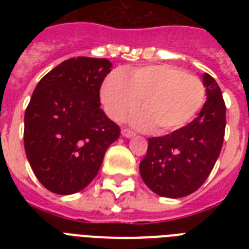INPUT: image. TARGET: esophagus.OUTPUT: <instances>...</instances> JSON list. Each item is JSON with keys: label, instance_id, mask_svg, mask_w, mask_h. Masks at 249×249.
Instances as JSON below:
<instances>
[{"label": "esophagus", "instance_id": "obj_1", "mask_svg": "<svg viewBox=\"0 0 249 249\" xmlns=\"http://www.w3.org/2000/svg\"><path fill=\"white\" fill-rule=\"evenodd\" d=\"M121 134H123V137H125V138H132V137H134V132H132V130L128 128L121 129Z\"/></svg>", "mask_w": 249, "mask_h": 249}]
</instances>
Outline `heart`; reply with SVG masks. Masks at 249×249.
<instances>
[{"label": "heart", "mask_w": 249, "mask_h": 249, "mask_svg": "<svg viewBox=\"0 0 249 249\" xmlns=\"http://www.w3.org/2000/svg\"><path fill=\"white\" fill-rule=\"evenodd\" d=\"M207 99L200 77L185 73L172 64H150L113 71L101 88V101L112 120L121 121L142 106L132 117L140 129H154L160 134L176 132L189 124Z\"/></svg>", "instance_id": "obj_1"}]
</instances>
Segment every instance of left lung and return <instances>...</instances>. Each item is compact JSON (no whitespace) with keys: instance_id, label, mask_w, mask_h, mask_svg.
Returning <instances> with one entry per match:
<instances>
[{"instance_id":"8db88e82","label":"left lung","mask_w":249,"mask_h":249,"mask_svg":"<svg viewBox=\"0 0 249 249\" xmlns=\"http://www.w3.org/2000/svg\"><path fill=\"white\" fill-rule=\"evenodd\" d=\"M207 101L196 119L179 130L148 138L140 164L148 189L164 197H183L196 191L220 155L226 126V106L216 80L203 75Z\"/></svg>"}]
</instances>
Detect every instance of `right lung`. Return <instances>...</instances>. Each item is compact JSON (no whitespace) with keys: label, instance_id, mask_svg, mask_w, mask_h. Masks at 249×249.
<instances>
[{"label":"right lung","instance_id":"obj_1","mask_svg":"<svg viewBox=\"0 0 249 249\" xmlns=\"http://www.w3.org/2000/svg\"><path fill=\"white\" fill-rule=\"evenodd\" d=\"M108 59L77 56L62 62L37 84L24 115V148L37 179L70 195L93 181L119 125L101 108L99 90Z\"/></svg>","mask_w":249,"mask_h":249}]
</instances>
